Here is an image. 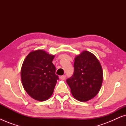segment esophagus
I'll return each mask as SVG.
<instances>
[{
    "label": "esophagus",
    "mask_w": 126,
    "mask_h": 126,
    "mask_svg": "<svg viewBox=\"0 0 126 126\" xmlns=\"http://www.w3.org/2000/svg\"><path fill=\"white\" fill-rule=\"evenodd\" d=\"M60 78L61 80H64L65 79H66V76L65 75H63V76H61L60 77Z\"/></svg>",
    "instance_id": "esophagus-1"
}]
</instances>
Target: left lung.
<instances>
[{"instance_id":"1","label":"left lung","mask_w":126,"mask_h":126,"mask_svg":"<svg viewBox=\"0 0 126 126\" xmlns=\"http://www.w3.org/2000/svg\"><path fill=\"white\" fill-rule=\"evenodd\" d=\"M103 73L101 65L96 57L88 51L76 56L74 73L66 80L72 95L84 102L92 99L100 90Z\"/></svg>"}]
</instances>
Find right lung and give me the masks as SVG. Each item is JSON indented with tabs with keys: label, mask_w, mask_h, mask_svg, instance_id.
<instances>
[{
	"label": "right lung",
	"mask_w": 126,
	"mask_h": 126,
	"mask_svg": "<svg viewBox=\"0 0 126 126\" xmlns=\"http://www.w3.org/2000/svg\"><path fill=\"white\" fill-rule=\"evenodd\" d=\"M54 55L43 50L32 51L21 68L22 85L29 96L36 100H46L52 95L58 76L52 63Z\"/></svg>",
	"instance_id": "obj_1"
}]
</instances>
